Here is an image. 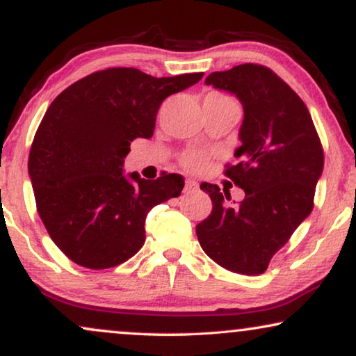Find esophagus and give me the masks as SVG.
<instances>
[{
	"mask_svg": "<svg viewBox=\"0 0 356 356\" xmlns=\"http://www.w3.org/2000/svg\"><path fill=\"white\" fill-rule=\"evenodd\" d=\"M196 189H197V183L193 181V179H188L186 184H184V191L191 193V191H196Z\"/></svg>",
	"mask_w": 356,
	"mask_h": 356,
	"instance_id": "34e87169",
	"label": "esophagus"
}]
</instances>
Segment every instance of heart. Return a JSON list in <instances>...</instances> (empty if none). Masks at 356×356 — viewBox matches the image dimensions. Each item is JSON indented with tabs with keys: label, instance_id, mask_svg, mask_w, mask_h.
<instances>
[{
	"label": "heart",
	"instance_id": "obj_1",
	"mask_svg": "<svg viewBox=\"0 0 356 356\" xmlns=\"http://www.w3.org/2000/svg\"><path fill=\"white\" fill-rule=\"evenodd\" d=\"M212 97H220V95H212ZM183 165L191 172H199L206 167V155L201 152H188L183 155Z\"/></svg>",
	"mask_w": 356,
	"mask_h": 356
}]
</instances>
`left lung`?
<instances>
[{"label": "left lung", "instance_id": "left-lung-1", "mask_svg": "<svg viewBox=\"0 0 356 356\" xmlns=\"http://www.w3.org/2000/svg\"><path fill=\"white\" fill-rule=\"evenodd\" d=\"M206 84L230 92L243 105L241 145L235 150L240 163L225 175L245 199L230 206V193L202 183L212 212L197 223L196 235L218 266L257 275L313 211L323 145L305 102L269 67L246 63L212 72Z\"/></svg>", "mask_w": 356, "mask_h": 356}]
</instances>
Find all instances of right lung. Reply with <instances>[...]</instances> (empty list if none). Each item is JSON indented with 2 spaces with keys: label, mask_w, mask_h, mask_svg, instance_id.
<instances>
[{
  "label": "right lung",
  "mask_w": 356,
  "mask_h": 356,
  "mask_svg": "<svg viewBox=\"0 0 356 356\" xmlns=\"http://www.w3.org/2000/svg\"><path fill=\"white\" fill-rule=\"evenodd\" d=\"M202 76L108 67L74 82L48 106L29 154V177L48 235L72 262L97 270L128 261L144 245L150 209L181 194L179 175L149 181L124 175L123 163L131 140L152 138L162 102Z\"/></svg>",
  "instance_id": "1"
}]
</instances>
